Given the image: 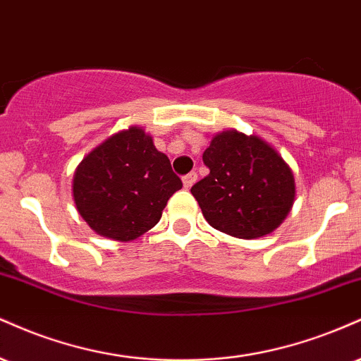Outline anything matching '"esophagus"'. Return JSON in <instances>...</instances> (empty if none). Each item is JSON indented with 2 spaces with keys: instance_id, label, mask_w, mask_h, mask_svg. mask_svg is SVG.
Masks as SVG:
<instances>
[{
  "instance_id": "1",
  "label": "esophagus",
  "mask_w": 361,
  "mask_h": 361,
  "mask_svg": "<svg viewBox=\"0 0 361 361\" xmlns=\"http://www.w3.org/2000/svg\"><path fill=\"white\" fill-rule=\"evenodd\" d=\"M196 180H197V173L196 172H189V173H185L184 177H182V184H184L185 189H189L190 185H192Z\"/></svg>"
}]
</instances>
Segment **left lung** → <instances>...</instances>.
<instances>
[{
  "label": "left lung",
  "mask_w": 361,
  "mask_h": 361,
  "mask_svg": "<svg viewBox=\"0 0 361 361\" xmlns=\"http://www.w3.org/2000/svg\"><path fill=\"white\" fill-rule=\"evenodd\" d=\"M209 173L190 188L216 230L252 240L272 233L295 196L290 167L269 143L236 130L211 140L202 154Z\"/></svg>",
  "instance_id": "obj_1"
}]
</instances>
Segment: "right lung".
<instances>
[{"label":"right lung","mask_w":361,"mask_h":361,"mask_svg":"<svg viewBox=\"0 0 361 361\" xmlns=\"http://www.w3.org/2000/svg\"><path fill=\"white\" fill-rule=\"evenodd\" d=\"M180 188L169 157L133 126L79 164L72 192L79 214L97 235L130 241L159 223L169 197Z\"/></svg>","instance_id":"add662e5"}]
</instances>
